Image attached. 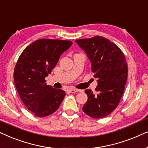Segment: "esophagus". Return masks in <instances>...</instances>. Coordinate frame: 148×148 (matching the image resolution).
Wrapping results in <instances>:
<instances>
[{
	"label": "esophagus",
	"instance_id": "esophagus-1",
	"mask_svg": "<svg viewBox=\"0 0 148 148\" xmlns=\"http://www.w3.org/2000/svg\"><path fill=\"white\" fill-rule=\"evenodd\" d=\"M69 92L70 93H76L77 92H79V90H77V89H74V88H71V89H69L68 90Z\"/></svg>",
	"mask_w": 148,
	"mask_h": 148
}]
</instances>
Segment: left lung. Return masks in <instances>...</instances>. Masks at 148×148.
<instances>
[{
	"mask_svg": "<svg viewBox=\"0 0 148 148\" xmlns=\"http://www.w3.org/2000/svg\"><path fill=\"white\" fill-rule=\"evenodd\" d=\"M75 42L88 56L94 77L98 79V94L86 90L88 101L82 110L92 118H104L115 110L124 92L128 75L125 55L116 44L102 36Z\"/></svg>",
	"mask_w": 148,
	"mask_h": 148,
	"instance_id": "obj_1",
	"label": "left lung"
}]
</instances>
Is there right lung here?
I'll return each mask as SVG.
<instances>
[{"label": "right lung", "instance_id": "obj_1", "mask_svg": "<svg viewBox=\"0 0 148 148\" xmlns=\"http://www.w3.org/2000/svg\"><path fill=\"white\" fill-rule=\"evenodd\" d=\"M72 44L69 40H38L27 46L18 58L14 70L15 88L23 104L35 116L52 114L63 100L64 91L48 86L45 78Z\"/></svg>", "mask_w": 148, "mask_h": 148}]
</instances>
